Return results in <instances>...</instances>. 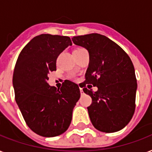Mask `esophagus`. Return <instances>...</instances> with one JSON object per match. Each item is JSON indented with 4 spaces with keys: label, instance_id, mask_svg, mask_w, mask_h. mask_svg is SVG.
I'll use <instances>...</instances> for the list:
<instances>
[{
    "label": "esophagus",
    "instance_id": "esophagus-1",
    "mask_svg": "<svg viewBox=\"0 0 152 152\" xmlns=\"http://www.w3.org/2000/svg\"><path fill=\"white\" fill-rule=\"evenodd\" d=\"M80 94H81V95H83V89H82V88H80Z\"/></svg>",
    "mask_w": 152,
    "mask_h": 152
}]
</instances>
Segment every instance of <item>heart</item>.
Instances as JSON below:
<instances>
[{"mask_svg": "<svg viewBox=\"0 0 152 152\" xmlns=\"http://www.w3.org/2000/svg\"><path fill=\"white\" fill-rule=\"evenodd\" d=\"M83 48H82V47H79V48H76V50L74 51H78V50H83Z\"/></svg>", "mask_w": 152, "mask_h": 152, "instance_id": "obj_1", "label": "heart"}]
</instances>
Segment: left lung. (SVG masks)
Here are the masks:
<instances>
[{
	"mask_svg": "<svg viewBox=\"0 0 152 152\" xmlns=\"http://www.w3.org/2000/svg\"><path fill=\"white\" fill-rule=\"evenodd\" d=\"M72 40L89 53L83 91L92 99L88 107L92 125L103 132L122 129L136 108L137 83L130 57L118 44L102 34L75 36ZM92 85L97 87V92L86 88Z\"/></svg>",
	"mask_w": 152,
	"mask_h": 152,
	"instance_id": "8db88e82",
	"label": "left lung"
}]
</instances>
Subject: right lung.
<instances>
[{"mask_svg":"<svg viewBox=\"0 0 152 152\" xmlns=\"http://www.w3.org/2000/svg\"><path fill=\"white\" fill-rule=\"evenodd\" d=\"M68 36L42 34L32 39L20 52L13 72L15 99L27 126L45 137L64 133L80 97L76 83L64 80L57 89L47 83L56 71L57 57L72 46Z\"/></svg>","mask_w":152,"mask_h":152,"instance_id":"1","label":"right lung"}]
</instances>
